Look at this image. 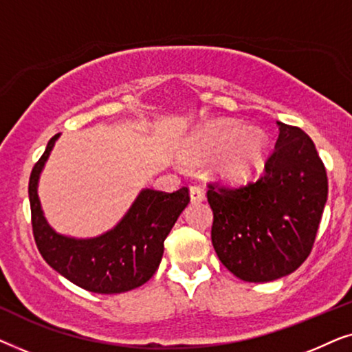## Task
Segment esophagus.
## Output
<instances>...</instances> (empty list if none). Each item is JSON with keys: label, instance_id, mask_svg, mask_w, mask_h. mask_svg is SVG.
<instances>
[{"label": "esophagus", "instance_id": "1", "mask_svg": "<svg viewBox=\"0 0 352 352\" xmlns=\"http://www.w3.org/2000/svg\"><path fill=\"white\" fill-rule=\"evenodd\" d=\"M190 201L192 204H200V201H205V192H204V189H200V187H197V186H192L190 187Z\"/></svg>", "mask_w": 352, "mask_h": 352}]
</instances>
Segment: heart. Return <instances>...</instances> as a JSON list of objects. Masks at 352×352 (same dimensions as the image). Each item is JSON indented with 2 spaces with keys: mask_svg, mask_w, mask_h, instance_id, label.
<instances>
[{
  "mask_svg": "<svg viewBox=\"0 0 352 352\" xmlns=\"http://www.w3.org/2000/svg\"><path fill=\"white\" fill-rule=\"evenodd\" d=\"M269 144V134L258 124L243 126L232 120H211L195 128L187 139L184 153L195 162L218 155L214 175L228 184L242 186L261 175Z\"/></svg>",
  "mask_w": 352,
  "mask_h": 352,
  "instance_id": "heart-1",
  "label": "heart"
}]
</instances>
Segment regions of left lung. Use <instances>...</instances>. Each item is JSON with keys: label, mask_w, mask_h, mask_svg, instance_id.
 Returning <instances> with one entry per match:
<instances>
[{"label": "left lung", "mask_w": 352, "mask_h": 352, "mask_svg": "<svg viewBox=\"0 0 352 352\" xmlns=\"http://www.w3.org/2000/svg\"><path fill=\"white\" fill-rule=\"evenodd\" d=\"M276 151L261 179L239 189L210 186L211 242L219 261L245 282H272L309 256L329 181L314 142L277 122Z\"/></svg>", "instance_id": "left-lung-1"}]
</instances>
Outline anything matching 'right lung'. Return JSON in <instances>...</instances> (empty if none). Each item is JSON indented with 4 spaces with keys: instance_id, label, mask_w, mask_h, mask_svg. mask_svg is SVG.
Returning a JSON list of instances; mask_svg holds the SVG:
<instances>
[{
    "instance_id": "right-lung-1",
    "label": "right lung",
    "mask_w": 352,
    "mask_h": 352,
    "mask_svg": "<svg viewBox=\"0 0 352 352\" xmlns=\"http://www.w3.org/2000/svg\"><path fill=\"white\" fill-rule=\"evenodd\" d=\"M59 138L60 133L47 142L28 182L33 235L41 256L67 280L93 293L112 295L144 285L160 266L163 243L189 205V190L182 187L168 194L144 187L112 229L81 239L57 232L47 223L38 186Z\"/></svg>"
}]
</instances>
